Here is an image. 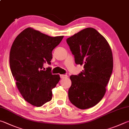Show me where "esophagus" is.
Segmentation results:
<instances>
[{
	"label": "esophagus",
	"instance_id": "34e87169",
	"mask_svg": "<svg viewBox=\"0 0 129 129\" xmlns=\"http://www.w3.org/2000/svg\"><path fill=\"white\" fill-rule=\"evenodd\" d=\"M60 77L61 78H67V77H68V76L67 74H61L60 75Z\"/></svg>",
	"mask_w": 129,
	"mask_h": 129
}]
</instances>
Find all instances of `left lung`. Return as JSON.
I'll return each mask as SVG.
<instances>
[{"mask_svg": "<svg viewBox=\"0 0 129 129\" xmlns=\"http://www.w3.org/2000/svg\"><path fill=\"white\" fill-rule=\"evenodd\" d=\"M77 64L84 69L78 76L72 75L68 91L69 100L81 109L96 105L105 95L113 71L111 47L96 30L87 27L67 39Z\"/></svg>", "mask_w": 129, "mask_h": 129, "instance_id": "obj_1", "label": "left lung"}]
</instances>
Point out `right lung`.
<instances>
[{
  "instance_id": "add662e5",
  "label": "right lung",
  "mask_w": 129,
  "mask_h": 129,
  "mask_svg": "<svg viewBox=\"0 0 129 129\" xmlns=\"http://www.w3.org/2000/svg\"><path fill=\"white\" fill-rule=\"evenodd\" d=\"M64 36L52 37L32 27L20 33L12 45L9 64L17 88L24 99L36 107H41L52 99V90L60 79L52 74L51 64L52 51Z\"/></svg>"
}]
</instances>
